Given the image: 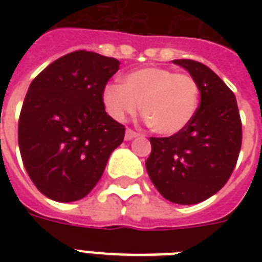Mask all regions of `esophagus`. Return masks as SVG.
<instances>
[{"label":"esophagus","instance_id":"34e87169","mask_svg":"<svg viewBox=\"0 0 262 262\" xmlns=\"http://www.w3.org/2000/svg\"><path fill=\"white\" fill-rule=\"evenodd\" d=\"M137 136H139V133L133 130V129H126V132H125V140H132L137 137Z\"/></svg>","mask_w":262,"mask_h":262}]
</instances>
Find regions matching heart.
Returning <instances> with one entry per match:
<instances>
[{"label": "heart", "mask_w": 262, "mask_h": 262, "mask_svg": "<svg viewBox=\"0 0 262 262\" xmlns=\"http://www.w3.org/2000/svg\"><path fill=\"white\" fill-rule=\"evenodd\" d=\"M199 84L187 73L159 67L127 73L122 84H107L103 103L117 121L141 110L152 132L172 136L186 127L199 104Z\"/></svg>", "instance_id": "1"}]
</instances>
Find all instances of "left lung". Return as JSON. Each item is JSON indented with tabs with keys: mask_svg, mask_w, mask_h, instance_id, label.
<instances>
[{
	"mask_svg": "<svg viewBox=\"0 0 262 262\" xmlns=\"http://www.w3.org/2000/svg\"><path fill=\"white\" fill-rule=\"evenodd\" d=\"M199 84L201 102L194 117L170 137H151L145 162L152 183L175 204L201 203L231 177L242 145V122L235 95L207 65L174 59Z\"/></svg>",
	"mask_w": 262,
	"mask_h": 262,
	"instance_id": "8db88e82",
	"label": "left lung"
}]
</instances>
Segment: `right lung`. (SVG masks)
<instances>
[{"instance_id": "add662e5", "label": "right lung", "mask_w": 262, "mask_h": 262, "mask_svg": "<svg viewBox=\"0 0 262 262\" xmlns=\"http://www.w3.org/2000/svg\"><path fill=\"white\" fill-rule=\"evenodd\" d=\"M118 69V59L77 50L32 80L18 118V148L31 181L49 199L85 197L123 141L125 126L107 115L103 103Z\"/></svg>"}]
</instances>
